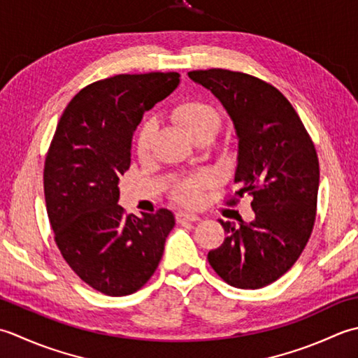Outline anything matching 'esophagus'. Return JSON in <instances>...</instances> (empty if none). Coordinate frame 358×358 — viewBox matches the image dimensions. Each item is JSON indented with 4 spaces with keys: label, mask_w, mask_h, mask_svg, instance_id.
Segmentation results:
<instances>
[{
    "label": "esophagus",
    "mask_w": 358,
    "mask_h": 358,
    "mask_svg": "<svg viewBox=\"0 0 358 358\" xmlns=\"http://www.w3.org/2000/svg\"><path fill=\"white\" fill-rule=\"evenodd\" d=\"M176 221L179 224H182V222H196V221H199V216L193 215V213H185V211H179V213L176 215Z\"/></svg>",
    "instance_id": "1"
}]
</instances>
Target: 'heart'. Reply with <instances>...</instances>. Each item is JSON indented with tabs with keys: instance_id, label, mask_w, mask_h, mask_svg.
Masks as SVG:
<instances>
[{
	"instance_id": "heart-1",
	"label": "heart",
	"mask_w": 358,
	"mask_h": 358,
	"mask_svg": "<svg viewBox=\"0 0 358 358\" xmlns=\"http://www.w3.org/2000/svg\"><path fill=\"white\" fill-rule=\"evenodd\" d=\"M171 119L187 131L194 141L199 137H211L221 125V115L216 108L201 99H185L171 109ZM155 125L147 122L138 131L136 152L141 159H147L151 151ZM208 185L207 178H187L179 180L174 187V198L182 206L196 207L202 201L203 189Z\"/></svg>"
}]
</instances>
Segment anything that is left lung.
<instances>
[{
	"label": "left lung",
	"mask_w": 358,
	"mask_h": 358,
	"mask_svg": "<svg viewBox=\"0 0 358 358\" xmlns=\"http://www.w3.org/2000/svg\"><path fill=\"white\" fill-rule=\"evenodd\" d=\"M188 77L220 99L239 138L236 192L249 194L255 220L220 221L227 238L208 262L238 289H261L300 258L317 216L320 164L315 145L290 101L271 83L229 69L189 71Z\"/></svg>",
	"instance_id": "left-lung-1"
}]
</instances>
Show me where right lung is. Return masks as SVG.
I'll return each mask as SVG.
<instances>
[{
    "instance_id": "obj_1",
    "label": "right lung",
    "mask_w": 358,
    "mask_h": 358,
    "mask_svg": "<svg viewBox=\"0 0 358 358\" xmlns=\"http://www.w3.org/2000/svg\"><path fill=\"white\" fill-rule=\"evenodd\" d=\"M179 77L119 74L85 86L49 145L43 185L55 244L80 280L109 296L131 295L148 282L176 224L166 208L127 215L117 184L145 111L170 96Z\"/></svg>"
}]
</instances>
